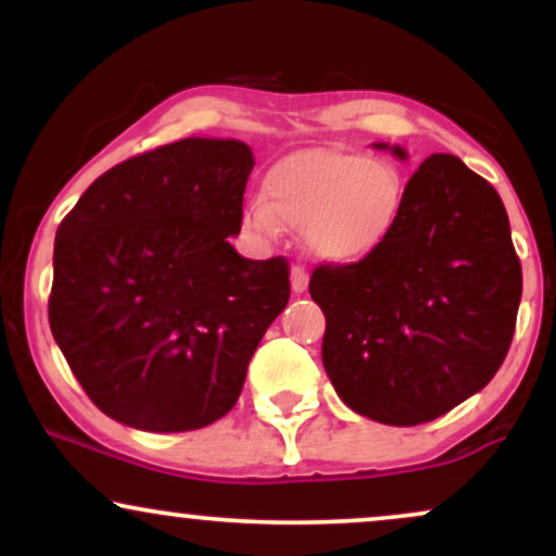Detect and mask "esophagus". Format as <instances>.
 <instances>
[{
	"mask_svg": "<svg viewBox=\"0 0 556 556\" xmlns=\"http://www.w3.org/2000/svg\"><path fill=\"white\" fill-rule=\"evenodd\" d=\"M290 282H292V292H298V295H303L305 290H308V271H305V266H292L290 271Z\"/></svg>",
	"mask_w": 556,
	"mask_h": 556,
	"instance_id": "1",
	"label": "esophagus"
}]
</instances>
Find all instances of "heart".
<instances>
[{
    "label": "heart",
    "instance_id": "heart-1",
    "mask_svg": "<svg viewBox=\"0 0 556 556\" xmlns=\"http://www.w3.org/2000/svg\"><path fill=\"white\" fill-rule=\"evenodd\" d=\"M405 185L394 164L348 151H303L266 177V203L248 208L258 232H305L311 253L329 264H353L384 245L397 225Z\"/></svg>",
    "mask_w": 556,
    "mask_h": 556
}]
</instances>
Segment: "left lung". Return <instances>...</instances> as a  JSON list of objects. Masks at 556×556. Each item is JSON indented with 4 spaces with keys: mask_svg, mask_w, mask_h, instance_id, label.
<instances>
[{
    "mask_svg": "<svg viewBox=\"0 0 556 556\" xmlns=\"http://www.w3.org/2000/svg\"><path fill=\"white\" fill-rule=\"evenodd\" d=\"M308 290L327 316L321 358L344 405L418 426L500 371L522 269L500 193L457 156L431 154L407 180L384 245L353 264H318Z\"/></svg>",
    "mask_w": 556,
    "mask_h": 556,
    "instance_id": "left-lung-1",
    "label": "left lung"
}]
</instances>
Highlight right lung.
I'll return each mask as SVG.
<instances>
[{
    "mask_svg": "<svg viewBox=\"0 0 556 556\" xmlns=\"http://www.w3.org/2000/svg\"><path fill=\"white\" fill-rule=\"evenodd\" d=\"M253 151L185 138L93 180L54 240L49 327L101 413L140 431L227 416L290 300L282 256L242 258Z\"/></svg>",
    "mask_w": 556,
    "mask_h": 556,
    "instance_id": "1",
    "label": "right lung"
}]
</instances>
